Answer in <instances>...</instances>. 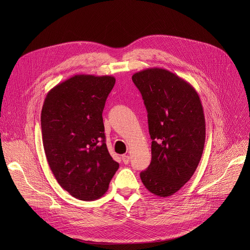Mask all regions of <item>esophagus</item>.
I'll return each mask as SVG.
<instances>
[{
	"label": "esophagus",
	"mask_w": 250,
	"mask_h": 250,
	"mask_svg": "<svg viewBox=\"0 0 250 250\" xmlns=\"http://www.w3.org/2000/svg\"><path fill=\"white\" fill-rule=\"evenodd\" d=\"M122 159H123V162H124L125 164H128V163H129V156L124 155V156L122 157Z\"/></svg>",
	"instance_id": "obj_1"
}]
</instances>
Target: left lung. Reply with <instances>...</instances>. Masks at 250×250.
Wrapping results in <instances>:
<instances>
[{
  "label": "left lung",
  "mask_w": 250,
  "mask_h": 250,
  "mask_svg": "<svg viewBox=\"0 0 250 250\" xmlns=\"http://www.w3.org/2000/svg\"><path fill=\"white\" fill-rule=\"evenodd\" d=\"M148 112L152 160L140 173L145 188L165 198L193 175L202 158L206 123L195 89L165 69L150 68L132 77Z\"/></svg>",
  "instance_id": "left-lung-1"
}]
</instances>
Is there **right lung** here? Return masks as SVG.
<instances>
[{
    "label": "right lung",
    "mask_w": 250,
    "mask_h": 250,
    "mask_svg": "<svg viewBox=\"0 0 250 250\" xmlns=\"http://www.w3.org/2000/svg\"><path fill=\"white\" fill-rule=\"evenodd\" d=\"M112 76L76 75L52 88L42 110L48 165L59 185L81 201L100 199L120 164L105 144L102 111Z\"/></svg>",
    "instance_id": "add662e5"
}]
</instances>
